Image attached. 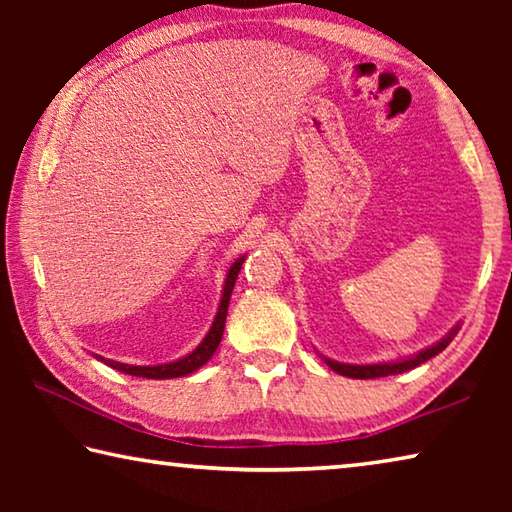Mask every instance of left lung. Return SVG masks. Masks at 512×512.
I'll return each instance as SVG.
<instances>
[{"label": "left lung", "instance_id": "1", "mask_svg": "<svg viewBox=\"0 0 512 512\" xmlns=\"http://www.w3.org/2000/svg\"><path fill=\"white\" fill-rule=\"evenodd\" d=\"M458 332V325L449 332L443 341H438L436 345H431V348L422 350L418 354H413L409 359H402V361H388V363H368V366H350V363H339V361H332V359H325V363L334 372H339L343 377H352V379H375V377H388V375H400V372L406 370H413L415 366H420V363L429 361L431 357H436L438 352H443L452 339Z\"/></svg>", "mask_w": 512, "mask_h": 512}]
</instances>
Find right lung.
<instances>
[{"label":"right lung","instance_id":"1","mask_svg":"<svg viewBox=\"0 0 512 512\" xmlns=\"http://www.w3.org/2000/svg\"><path fill=\"white\" fill-rule=\"evenodd\" d=\"M246 257H239L235 264L230 266L228 275H225V284H223V296L219 302V311H216L214 316V323L210 327V332H207L205 339L198 343V348L194 352H189L187 357L178 359V361H171V363H162V366H128V363H119V361H112V359H103L99 354H94L99 361L106 363V366L115 368L119 372H124V375H133V377H144V379H173V377H185L189 372H194L212 359V354L216 352L221 343V336H223V327H225V316H228V305H230V296H232V287H235L237 282V275L241 271V264H244Z\"/></svg>","mask_w":512,"mask_h":512}]
</instances>
